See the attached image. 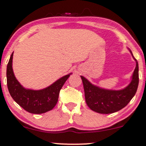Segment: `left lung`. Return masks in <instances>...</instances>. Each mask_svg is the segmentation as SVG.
I'll return each instance as SVG.
<instances>
[{"mask_svg":"<svg viewBox=\"0 0 146 146\" xmlns=\"http://www.w3.org/2000/svg\"><path fill=\"white\" fill-rule=\"evenodd\" d=\"M135 61V68L131 76L129 84L120 90H112L101 88L94 85L83 76H81L84 89L85 100L87 106L95 112L99 113H112L125 107L132 99L138 89V63L129 50Z\"/></svg>","mask_w":146,"mask_h":146,"instance_id":"8db88e82","label":"left lung"}]
</instances>
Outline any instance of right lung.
<instances>
[{
	"label": "right lung",
	"instance_id": "right-lung-1",
	"mask_svg": "<svg viewBox=\"0 0 146 146\" xmlns=\"http://www.w3.org/2000/svg\"><path fill=\"white\" fill-rule=\"evenodd\" d=\"M13 56L10 57L7 65V85L9 93L13 100L27 112L35 114L46 113L52 110L57 104L60 89L72 73L57 79L50 86L40 89H26L15 78L13 70Z\"/></svg>",
	"mask_w": 146,
	"mask_h": 146
}]
</instances>
